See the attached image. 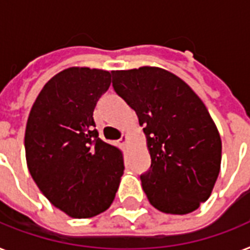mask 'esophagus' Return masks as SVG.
Wrapping results in <instances>:
<instances>
[{
	"label": "esophagus",
	"mask_w": 250,
	"mask_h": 250,
	"mask_svg": "<svg viewBox=\"0 0 250 250\" xmlns=\"http://www.w3.org/2000/svg\"><path fill=\"white\" fill-rule=\"evenodd\" d=\"M128 140H129L128 135H125V133H123L121 139H119V144L123 145V146H125V145L128 144Z\"/></svg>",
	"instance_id": "obj_1"
}]
</instances>
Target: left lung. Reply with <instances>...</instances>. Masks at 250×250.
<instances>
[{
  "label": "left lung",
  "mask_w": 250,
  "mask_h": 250,
  "mask_svg": "<svg viewBox=\"0 0 250 250\" xmlns=\"http://www.w3.org/2000/svg\"><path fill=\"white\" fill-rule=\"evenodd\" d=\"M111 74L115 92L144 127L152 165L140 179L149 202L162 213H192L210 197L221 170V135L205 104L165 68Z\"/></svg>",
  "instance_id": "obj_1"
}]
</instances>
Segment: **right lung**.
Masks as SVG:
<instances>
[{"instance_id": "obj_1", "label": "right lung", "mask_w": 250, "mask_h": 250, "mask_svg": "<svg viewBox=\"0 0 250 250\" xmlns=\"http://www.w3.org/2000/svg\"><path fill=\"white\" fill-rule=\"evenodd\" d=\"M110 83L109 71L68 67L45 84L29 111V174L50 204L71 218L109 209L125 171L121 149L94 129V106Z\"/></svg>"}]
</instances>
